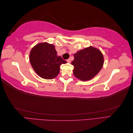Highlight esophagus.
Here are the masks:
<instances>
[{
	"mask_svg": "<svg viewBox=\"0 0 133 133\" xmlns=\"http://www.w3.org/2000/svg\"><path fill=\"white\" fill-rule=\"evenodd\" d=\"M66 62L68 63H71V60H70V59H68L66 60Z\"/></svg>",
	"mask_w": 133,
	"mask_h": 133,
	"instance_id": "34e87169",
	"label": "esophagus"
}]
</instances>
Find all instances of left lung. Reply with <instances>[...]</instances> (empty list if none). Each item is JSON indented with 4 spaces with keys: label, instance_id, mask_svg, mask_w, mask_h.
<instances>
[{
    "label": "left lung",
    "instance_id": "obj_1",
    "mask_svg": "<svg viewBox=\"0 0 133 133\" xmlns=\"http://www.w3.org/2000/svg\"><path fill=\"white\" fill-rule=\"evenodd\" d=\"M73 74L76 78L87 81L94 78L103 67L104 58L101 51L92 46L78 51L74 54Z\"/></svg>",
    "mask_w": 133,
    "mask_h": 133
}]
</instances>
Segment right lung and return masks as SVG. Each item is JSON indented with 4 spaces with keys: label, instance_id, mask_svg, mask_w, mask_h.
I'll use <instances>...</instances> for the list:
<instances>
[{
    "label": "right lung",
    "instance_id": "1",
    "mask_svg": "<svg viewBox=\"0 0 133 133\" xmlns=\"http://www.w3.org/2000/svg\"><path fill=\"white\" fill-rule=\"evenodd\" d=\"M30 64L39 76L46 79H51L60 72V66L66 63L57 51L53 44L40 43L35 45L30 53Z\"/></svg>",
    "mask_w": 133,
    "mask_h": 133
}]
</instances>
